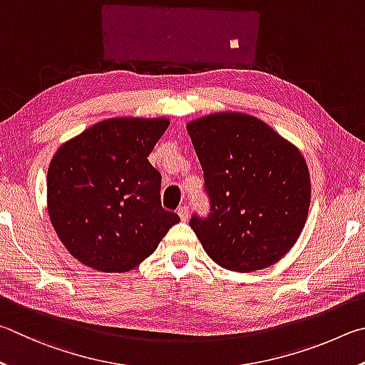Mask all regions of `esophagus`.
<instances>
[{"mask_svg": "<svg viewBox=\"0 0 365 365\" xmlns=\"http://www.w3.org/2000/svg\"><path fill=\"white\" fill-rule=\"evenodd\" d=\"M178 215H179V218H181L182 221H187V218H189V207H186V205L179 207L178 208Z\"/></svg>", "mask_w": 365, "mask_h": 365, "instance_id": "esophagus-1", "label": "esophagus"}]
</instances>
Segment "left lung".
<instances>
[{
    "mask_svg": "<svg viewBox=\"0 0 365 365\" xmlns=\"http://www.w3.org/2000/svg\"><path fill=\"white\" fill-rule=\"evenodd\" d=\"M186 128L212 200L207 220H190L203 250L235 272L276 264L308 220L311 178L302 152L242 112L203 115Z\"/></svg>",
    "mask_w": 365,
    "mask_h": 365,
    "instance_id": "8db88e82",
    "label": "left lung"
}]
</instances>
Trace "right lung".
<instances>
[{"instance_id": "add662e5", "label": "right lung", "mask_w": 365, "mask_h": 365, "mask_svg": "<svg viewBox=\"0 0 365 365\" xmlns=\"http://www.w3.org/2000/svg\"><path fill=\"white\" fill-rule=\"evenodd\" d=\"M168 125L165 117L107 118L56 150L46 179L48 215L81 264L131 271L179 222L162 208V175L147 160Z\"/></svg>"}]
</instances>
